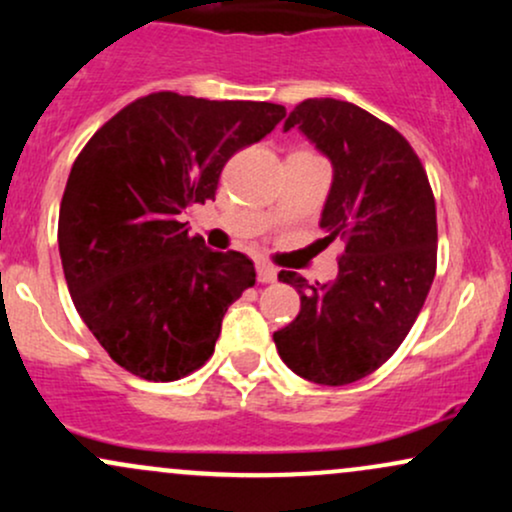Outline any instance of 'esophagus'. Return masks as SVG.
<instances>
[{"instance_id": "34e87169", "label": "esophagus", "mask_w": 512, "mask_h": 512, "mask_svg": "<svg viewBox=\"0 0 512 512\" xmlns=\"http://www.w3.org/2000/svg\"><path fill=\"white\" fill-rule=\"evenodd\" d=\"M257 281H260V284H272V281H276V269L272 264L267 262L257 264Z\"/></svg>"}]
</instances>
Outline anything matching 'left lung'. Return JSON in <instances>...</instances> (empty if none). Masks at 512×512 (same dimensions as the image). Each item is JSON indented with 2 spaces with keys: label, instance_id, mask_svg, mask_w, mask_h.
<instances>
[{
  "label": "left lung",
  "instance_id": "left-lung-1",
  "mask_svg": "<svg viewBox=\"0 0 512 512\" xmlns=\"http://www.w3.org/2000/svg\"><path fill=\"white\" fill-rule=\"evenodd\" d=\"M298 127L334 166L322 209V243L339 240V274L301 293V313L274 332L281 361L317 385H349L399 349L431 291L438 260L436 199L426 168L395 127L337 98H308L284 129Z\"/></svg>",
  "mask_w": 512,
  "mask_h": 512
}]
</instances>
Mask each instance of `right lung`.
I'll list each match as a JSON object with an SVG mask.
<instances>
[{"label": "right lung", "instance_id": "1", "mask_svg": "<svg viewBox=\"0 0 512 512\" xmlns=\"http://www.w3.org/2000/svg\"><path fill=\"white\" fill-rule=\"evenodd\" d=\"M284 117V105L156 91L76 156L57 223L62 269L76 313L117 366L170 383L214 354L228 305L255 286V264L209 250L180 214L214 199L228 158Z\"/></svg>", "mask_w": 512, "mask_h": 512}]
</instances>
